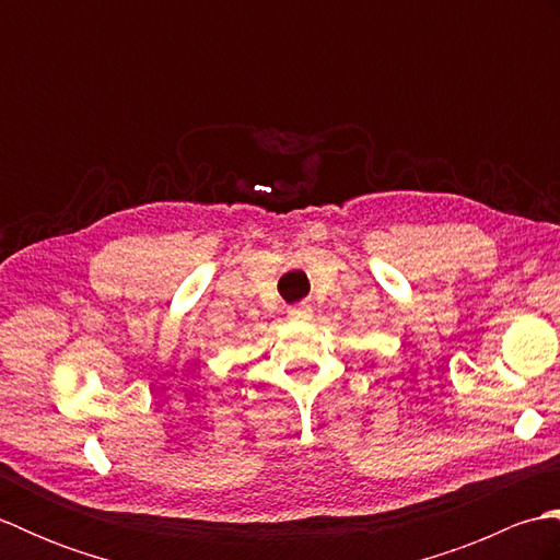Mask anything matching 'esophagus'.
Instances as JSON below:
<instances>
[{
  "label": "esophagus",
  "instance_id": "obj_1",
  "mask_svg": "<svg viewBox=\"0 0 560 560\" xmlns=\"http://www.w3.org/2000/svg\"><path fill=\"white\" fill-rule=\"evenodd\" d=\"M311 317H313L311 305H295L289 311V319H293V323H307Z\"/></svg>",
  "mask_w": 560,
  "mask_h": 560
}]
</instances>
